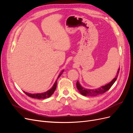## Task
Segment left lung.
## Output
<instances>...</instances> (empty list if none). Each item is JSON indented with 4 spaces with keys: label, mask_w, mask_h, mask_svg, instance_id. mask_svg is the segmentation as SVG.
<instances>
[{
    "label": "left lung",
    "mask_w": 133,
    "mask_h": 133,
    "mask_svg": "<svg viewBox=\"0 0 133 133\" xmlns=\"http://www.w3.org/2000/svg\"><path fill=\"white\" fill-rule=\"evenodd\" d=\"M119 70H120V69L119 68L117 74H116L117 75H116L115 77L112 79L109 83L107 84V85H105L104 86H102L99 88H97V89H86L85 88L82 87L81 85L79 84L78 81L77 82V83H76V87H77V89L80 92V94H82L84 96H96L100 94H102L104 93V92H105V91H108L111 88V87L113 85V84L115 83L116 80L117 79L119 73Z\"/></svg>",
    "instance_id": "left-lung-1"
}]
</instances>
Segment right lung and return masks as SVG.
<instances>
[{
  "label": "right lung",
  "mask_w": 133,
  "mask_h": 133,
  "mask_svg": "<svg viewBox=\"0 0 133 133\" xmlns=\"http://www.w3.org/2000/svg\"><path fill=\"white\" fill-rule=\"evenodd\" d=\"M64 71V70H63L62 71V73H60L58 77L57 78V79L60 77V76L62 75V73ZM57 79L56 80L55 83L54 84V85L50 89H49V90H48L46 92H43V93H38V94H30V93H28V92H26L25 91H24L25 92V94L26 95H27L28 96H30L31 98H35V99H45L47 98H49L50 96L54 93V92L55 91L56 88H57Z\"/></svg>",
  "instance_id": "add662e5"
}]
</instances>
